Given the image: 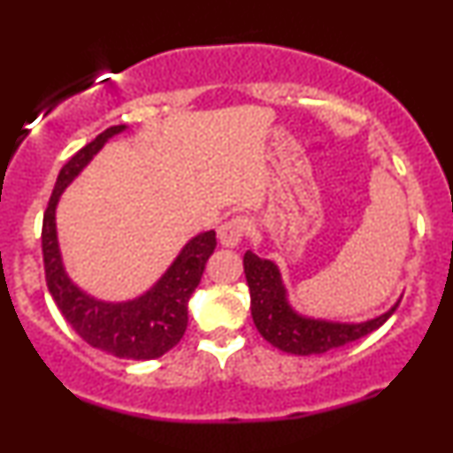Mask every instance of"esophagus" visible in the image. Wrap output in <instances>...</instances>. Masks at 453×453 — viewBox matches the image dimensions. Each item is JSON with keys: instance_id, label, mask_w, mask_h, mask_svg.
Returning <instances> with one entry per match:
<instances>
[{"instance_id": "34e87169", "label": "esophagus", "mask_w": 453, "mask_h": 453, "mask_svg": "<svg viewBox=\"0 0 453 453\" xmlns=\"http://www.w3.org/2000/svg\"><path fill=\"white\" fill-rule=\"evenodd\" d=\"M244 234H247V219H242V217H232V219L221 223L219 230H217V238H219L223 247L234 249L241 244Z\"/></svg>"}]
</instances>
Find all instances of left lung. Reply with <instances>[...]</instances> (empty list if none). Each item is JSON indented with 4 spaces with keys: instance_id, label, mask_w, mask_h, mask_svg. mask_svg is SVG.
Listing matches in <instances>:
<instances>
[{
    "instance_id": "left-lung-1",
    "label": "left lung",
    "mask_w": 453,
    "mask_h": 453,
    "mask_svg": "<svg viewBox=\"0 0 453 453\" xmlns=\"http://www.w3.org/2000/svg\"><path fill=\"white\" fill-rule=\"evenodd\" d=\"M244 279L251 294V317L259 334L270 345L294 356H315L362 339L383 326L400 303L386 313L364 321H332L300 313L289 303L280 270L273 259L259 257L249 249L242 257Z\"/></svg>"
}]
</instances>
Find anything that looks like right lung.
Masks as SVG:
<instances>
[{
  "label": "right lung",
  "instance_id": "obj_1",
  "mask_svg": "<svg viewBox=\"0 0 453 453\" xmlns=\"http://www.w3.org/2000/svg\"><path fill=\"white\" fill-rule=\"evenodd\" d=\"M127 126H112L96 140L85 144L61 168L46 206L42 221V256L49 292L65 321L96 349L123 360H153L164 356L183 339L187 330V304L204 273L206 259L215 251V230L200 232L189 238L165 268V273L136 298L102 300L87 294L70 279L61 257L57 236V204L108 140L119 136Z\"/></svg>",
  "mask_w": 453,
  "mask_h": 453
}]
</instances>
